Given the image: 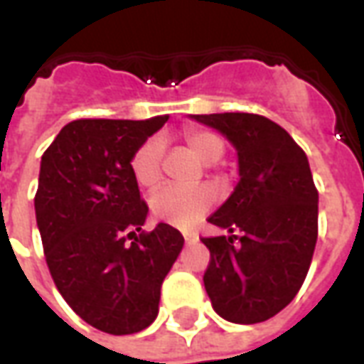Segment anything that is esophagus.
Masks as SVG:
<instances>
[{
	"mask_svg": "<svg viewBox=\"0 0 364 364\" xmlns=\"http://www.w3.org/2000/svg\"><path fill=\"white\" fill-rule=\"evenodd\" d=\"M183 237H185V244H197L198 236L195 232H183Z\"/></svg>",
	"mask_w": 364,
	"mask_h": 364,
	"instance_id": "obj_1",
	"label": "esophagus"
}]
</instances>
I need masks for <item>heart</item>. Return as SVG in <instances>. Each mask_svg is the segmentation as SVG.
Returning a JSON list of instances; mask_svg holds the SVG:
<instances>
[{"label": "heart", "mask_w": 364, "mask_h": 364, "mask_svg": "<svg viewBox=\"0 0 364 364\" xmlns=\"http://www.w3.org/2000/svg\"><path fill=\"white\" fill-rule=\"evenodd\" d=\"M185 140L205 164L218 161L224 154L222 138L208 130H189ZM164 148V138L154 136L132 156V173L142 187H151L159 181ZM214 200L216 193L208 185H164L150 197V208L158 220L177 228H191L208 213Z\"/></svg>", "instance_id": "b5f03b06"}]
</instances>
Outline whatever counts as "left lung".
I'll return each instance as SVG.
<instances>
[{
  "instance_id": "obj_1",
  "label": "left lung",
  "mask_w": 364,
  "mask_h": 364,
  "mask_svg": "<svg viewBox=\"0 0 364 364\" xmlns=\"http://www.w3.org/2000/svg\"><path fill=\"white\" fill-rule=\"evenodd\" d=\"M191 119L228 138L240 171L234 193L208 218L230 236L203 237L210 252L203 279L206 294L224 320L265 321L296 296L312 263L318 191L310 164L292 136L261 114L220 112Z\"/></svg>"
}]
</instances>
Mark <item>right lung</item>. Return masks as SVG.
Here are the masks:
<instances>
[{
  "label": "right lung",
  "instance_id": "obj_1",
  "mask_svg": "<svg viewBox=\"0 0 364 364\" xmlns=\"http://www.w3.org/2000/svg\"><path fill=\"white\" fill-rule=\"evenodd\" d=\"M167 119L74 120L41 159L35 213L46 265L70 308L112 336L156 320L161 282L185 242L164 222L144 232L148 206L130 166Z\"/></svg>",
  "mask_w": 364,
  "mask_h": 364
}]
</instances>
